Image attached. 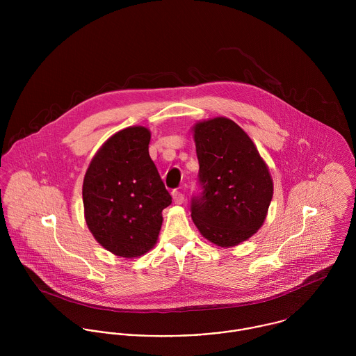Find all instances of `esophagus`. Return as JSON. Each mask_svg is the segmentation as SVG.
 I'll return each mask as SVG.
<instances>
[{
    "instance_id": "obj_1",
    "label": "esophagus",
    "mask_w": 356,
    "mask_h": 356,
    "mask_svg": "<svg viewBox=\"0 0 356 356\" xmlns=\"http://www.w3.org/2000/svg\"><path fill=\"white\" fill-rule=\"evenodd\" d=\"M172 200H174V203L181 205V204L184 203V200H185V196L181 192L175 191V192H172Z\"/></svg>"
}]
</instances>
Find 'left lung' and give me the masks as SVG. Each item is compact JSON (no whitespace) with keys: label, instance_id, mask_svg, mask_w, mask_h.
<instances>
[{"label":"left lung","instance_id":"obj_1","mask_svg":"<svg viewBox=\"0 0 356 356\" xmlns=\"http://www.w3.org/2000/svg\"><path fill=\"white\" fill-rule=\"evenodd\" d=\"M193 140L203 193L192 200V219L209 243L232 248L263 226L273 178L250 136L232 119L197 122Z\"/></svg>","mask_w":356,"mask_h":356}]
</instances>
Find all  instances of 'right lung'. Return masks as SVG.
I'll return each instance as SVG.
<instances>
[{
	"instance_id": "obj_1",
	"label": "right lung",
	"mask_w": 356,
	"mask_h": 356,
	"mask_svg": "<svg viewBox=\"0 0 356 356\" xmlns=\"http://www.w3.org/2000/svg\"><path fill=\"white\" fill-rule=\"evenodd\" d=\"M151 131L130 126L111 136L92 159L82 186L86 225L116 256L134 259L157 243L171 204L149 156Z\"/></svg>"
}]
</instances>
